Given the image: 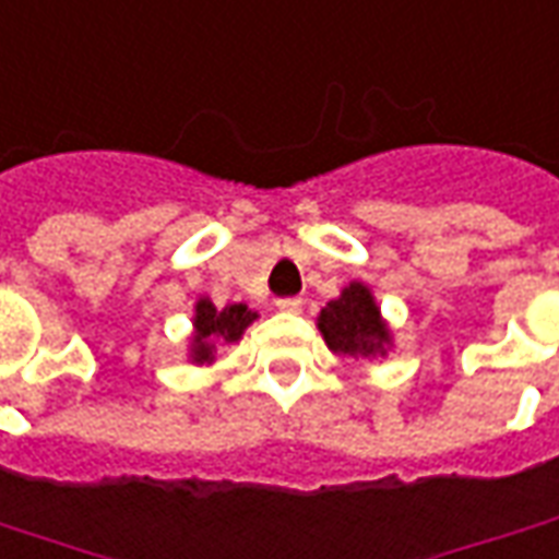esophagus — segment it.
Instances as JSON below:
<instances>
[{
	"instance_id": "obj_1",
	"label": "esophagus",
	"mask_w": 559,
	"mask_h": 559,
	"mask_svg": "<svg viewBox=\"0 0 559 559\" xmlns=\"http://www.w3.org/2000/svg\"><path fill=\"white\" fill-rule=\"evenodd\" d=\"M278 311H284V314H299L302 311V299H296V296H287V299H278Z\"/></svg>"
}]
</instances>
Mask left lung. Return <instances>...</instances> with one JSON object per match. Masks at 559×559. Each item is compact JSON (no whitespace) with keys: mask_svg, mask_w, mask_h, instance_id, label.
<instances>
[{"mask_svg":"<svg viewBox=\"0 0 559 559\" xmlns=\"http://www.w3.org/2000/svg\"><path fill=\"white\" fill-rule=\"evenodd\" d=\"M317 329L326 347L341 359L377 362L395 347V335L377 305L374 290L365 281H350L344 290L320 308Z\"/></svg>","mask_w":559,"mask_h":559,"instance_id":"left-lung-1","label":"left lung"}]
</instances>
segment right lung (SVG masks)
<instances>
[{"instance_id":"add662e5","label":"right lung","mask_w":559,"mask_h":559,"mask_svg":"<svg viewBox=\"0 0 559 559\" xmlns=\"http://www.w3.org/2000/svg\"><path fill=\"white\" fill-rule=\"evenodd\" d=\"M257 320V311L248 305H224L215 308L209 296H197L194 314H191V335H188V362L191 365H215L221 347L239 344L245 329Z\"/></svg>"}]
</instances>
